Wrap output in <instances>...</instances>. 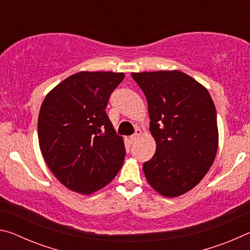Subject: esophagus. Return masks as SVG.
Here are the masks:
<instances>
[{
  "label": "esophagus",
  "instance_id": "obj_1",
  "mask_svg": "<svg viewBox=\"0 0 250 250\" xmlns=\"http://www.w3.org/2000/svg\"><path fill=\"white\" fill-rule=\"evenodd\" d=\"M141 130L140 129H135V132L131 135L130 137V140H131V142H135L139 139V137H140L141 135Z\"/></svg>",
  "mask_w": 250,
  "mask_h": 250
}]
</instances>
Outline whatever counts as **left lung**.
<instances>
[{"instance_id": "1", "label": "left lung", "mask_w": 250, "mask_h": 250, "mask_svg": "<svg viewBox=\"0 0 250 250\" xmlns=\"http://www.w3.org/2000/svg\"><path fill=\"white\" fill-rule=\"evenodd\" d=\"M147 100L156 150L143 163L149 184L167 197L200 183L216 156V109L205 87L179 70L132 73Z\"/></svg>"}]
</instances>
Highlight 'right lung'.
I'll use <instances>...</instances> for the list:
<instances>
[{
  "label": "right lung",
  "instance_id": "1",
  "mask_svg": "<svg viewBox=\"0 0 250 250\" xmlns=\"http://www.w3.org/2000/svg\"><path fill=\"white\" fill-rule=\"evenodd\" d=\"M124 78V73L82 71L62 80L42 104L37 124L42 154L71 191H98L124 164V140L105 112Z\"/></svg>",
  "mask_w": 250,
  "mask_h": 250
}]
</instances>
